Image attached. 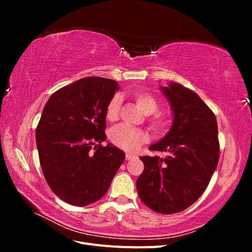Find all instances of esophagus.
I'll list each match as a JSON object with an SVG mask.
<instances>
[{
    "mask_svg": "<svg viewBox=\"0 0 252 252\" xmlns=\"http://www.w3.org/2000/svg\"><path fill=\"white\" fill-rule=\"evenodd\" d=\"M133 158V156L132 155H130V154H126V159H131Z\"/></svg>",
    "mask_w": 252,
    "mask_h": 252,
    "instance_id": "obj_1",
    "label": "esophagus"
}]
</instances>
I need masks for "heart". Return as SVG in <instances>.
I'll return each mask as SVG.
<instances>
[{
	"label": "heart",
	"instance_id": "obj_1",
	"mask_svg": "<svg viewBox=\"0 0 252 252\" xmlns=\"http://www.w3.org/2000/svg\"><path fill=\"white\" fill-rule=\"evenodd\" d=\"M133 98L139 106V108L145 114H151L156 112L158 107V102L157 97L151 94L150 93L144 90L135 91L133 94ZM122 104V98L119 94L114 95L111 101L107 105L106 109V118L108 121L114 122L119 118V112ZM149 124L152 129H155L157 132H164L167 130L169 126V119L167 114L164 112L154 113L149 119ZM110 142L121 149L127 151H134L140 147V145L148 140L147 133L141 130V129L130 128L127 126H118L111 129L109 132Z\"/></svg>",
	"mask_w": 252,
	"mask_h": 252
}]
</instances>
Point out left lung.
Returning <instances> with one entry per match:
<instances>
[{
	"label": "left lung",
	"instance_id": "8db88e82",
	"mask_svg": "<svg viewBox=\"0 0 252 252\" xmlns=\"http://www.w3.org/2000/svg\"><path fill=\"white\" fill-rule=\"evenodd\" d=\"M169 101L173 123L150 150L167 157H141L144 170L136 180L141 201L151 210L171 215L191 206L207 188L220 154L215 113L192 90L179 83L161 87Z\"/></svg>",
	"mask_w": 252,
	"mask_h": 252
}]
</instances>
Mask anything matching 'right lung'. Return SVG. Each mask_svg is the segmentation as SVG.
I'll return each mask as SVG.
<instances>
[{
	"label": "right lung",
	"instance_id": "add662e5",
	"mask_svg": "<svg viewBox=\"0 0 252 252\" xmlns=\"http://www.w3.org/2000/svg\"><path fill=\"white\" fill-rule=\"evenodd\" d=\"M119 85L84 78L53 94L36 127V147L47 184L64 202L86 206L107 192L125 152L106 141V109Z\"/></svg>",
	"mask_w": 252,
	"mask_h": 252
}]
</instances>
